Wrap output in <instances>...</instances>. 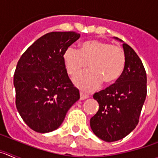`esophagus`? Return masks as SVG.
I'll return each instance as SVG.
<instances>
[{"label": "esophagus", "mask_w": 158, "mask_h": 158, "mask_svg": "<svg viewBox=\"0 0 158 158\" xmlns=\"http://www.w3.org/2000/svg\"><path fill=\"white\" fill-rule=\"evenodd\" d=\"M80 96H81V100H85V99H87V98H89V95L82 93V92H81V93H80Z\"/></svg>", "instance_id": "34e87169"}]
</instances>
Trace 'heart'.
<instances>
[{"instance_id": "heart-1", "label": "heart", "mask_w": 158, "mask_h": 158, "mask_svg": "<svg viewBox=\"0 0 158 158\" xmlns=\"http://www.w3.org/2000/svg\"><path fill=\"white\" fill-rule=\"evenodd\" d=\"M65 68L69 75L75 76L85 69H91L73 78V82L84 91L91 92L101 85L111 84L123 72L126 56L123 49L105 42L91 40L81 44V50L69 47L64 53Z\"/></svg>"}]
</instances>
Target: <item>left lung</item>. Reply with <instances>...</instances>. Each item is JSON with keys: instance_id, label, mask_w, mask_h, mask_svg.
<instances>
[{"instance_id": "left-lung-1", "label": "left lung", "mask_w": 158, "mask_h": 158, "mask_svg": "<svg viewBox=\"0 0 158 158\" xmlns=\"http://www.w3.org/2000/svg\"><path fill=\"white\" fill-rule=\"evenodd\" d=\"M123 47L126 56L123 73L115 84L93 95L99 110L90 119V127L96 136L108 142L123 139L136 127L147 93L142 61L127 43Z\"/></svg>"}]
</instances>
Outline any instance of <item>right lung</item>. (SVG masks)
Here are the masks:
<instances>
[{"instance_id":"1","label":"right lung","mask_w":158,"mask_h":158,"mask_svg":"<svg viewBox=\"0 0 158 158\" xmlns=\"http://www.w3.org/2000/svg\"><path fill=\"white\" fill-rule=\"evenodd\" d=\"M80 38L74 31H53L38 39L22 54L14 73L16 105L25 123L39 133L58 129L80 99L69 79L64 53Z\"/></svg>"}]
</instances>
